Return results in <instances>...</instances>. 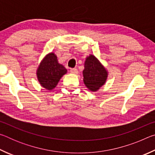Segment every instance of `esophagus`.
Here are the masks:
<instances>
[{
	"instance_id": "34e87169",
	"label": "esophagus",
	"mask_w": 155,
	"mask_h": 155,
	"mask_svg": "<svg viewBox=\"0 0 155 155\" xmlns=\"http://www.w3.org/2000/svg\"><path fill=\"white\" fill-rule=\"evenodd\" d=\"M70 72H71V73H72V74H77L78 73V70L77 69H76V68H72V69L70 70Z\"/></svg>"
}]
</instances>
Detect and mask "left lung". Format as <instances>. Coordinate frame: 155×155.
I'll return each mask as SVG.
<instances>
[{
    "mask_svg": "<svg viewBox=\"0 0 155 155\" xmlns=\"http://www.w3.org/2000/svg\"><path fill=\"white\" fill-rule=\"evenodd\" d=\"M84 68L83 71L84 84L90 91H98L106 83L108 71L93 54L86 57Z\"/></svg>",
    "mask_w": 155,
    "mask_h": 155,
    "instance_id": "left-lung-1",
    "label": "left lung"
}]
</instances>
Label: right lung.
<instances>
[{"instance_id":"1","label":"right lung","mask_w":155,"mask_h":155,"mask_svg":"<svg viewBox=\"0 0 155 155\" xmlns=\"http://www.w3.org/2000/svg\"><path fill=\"white\" fill-rule=\"evenodd\" d=\"M66 73L67 70L58 62L56 54L54 52H50L41 60L37 69L36 74L40 85L46 90H52Z\"/></svg>"}]
</instances>
